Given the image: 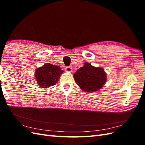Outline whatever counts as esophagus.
<instances>
[{
    "instance_id": "34e87169",
    "label": "esophagus",
    "mask_w": 145,
    "mask_h": 145,
    "mask_svg": "<svg viewBox=\"0 0 145 145\" xmlns=\"http://www.w3.org/2000/svg\"><path fill=\"white\" fill-rule=\"evenodd\" d=\"M72 68L71 67H68L65 68V71L67 72H72Z\"/></svg>"
}]
</instances>
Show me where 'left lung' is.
<instances>
[{"label": "left lung", "instance_id": "obj_1", "mask_svg": "<svg viewBox=\"0 0 145 145\" xmlns=\"http://www.w3.org/2000/svg\"><path fill=\"white\" fill-rule=\"evenodd\" d=\"M77 84L86 93H93L102 89L107 80L106 73L103 68L95 67L85 62L73 74Z\"/></svg>", "mask_w": 145, "mask_h": 145}]
</instances>
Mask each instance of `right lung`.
<instances>
[{"instance_id":"1","label":"right lung","mask_w":145,"mask_h":145,"mask_svg":"<svg viewBox=\"0 0 145 145\" xmlns=\"http://www.w3.org/2000/svg\"><path fill=\"white\" fill-rule=\"evenodd\" d=\"M35 78L42 88H48L58 82L60 75L63 73L59 66L46 63L35 71Z\"/></svg>"}]
</instances>
